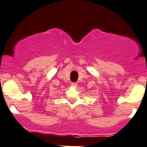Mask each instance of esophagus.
<instances>
[{
    "instance_id": "esophagus-1",
    "label": "esophagus",
    "mask_w": 147,
    "mask_h": 147,
    "mask_svg": "<svg viewBox=\"0 0 147 147\" xmlns=\"http://www.w3.org/2000/svg\"><path fill=\"white\" fill-rule=\"evenodd\" d=\"M71 85H72V86H74V87H77L78 84L76 83V82H72L71 83Z\"/></svg>"
}]
</instances>
